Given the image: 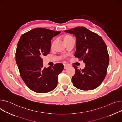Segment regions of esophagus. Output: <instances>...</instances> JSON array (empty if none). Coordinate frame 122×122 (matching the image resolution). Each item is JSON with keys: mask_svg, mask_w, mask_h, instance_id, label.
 I'll use <instances>...</instances> for the list:
<instances>
[{"mask_svg": "<svg viewBox=\"0 0 122 122\" xmlns=\"http://www.w3.org/2000/svg\"><path fill=\"white\" fill-rule=\"evenodd\" d=\"M68 66H69L68 65V64H64V69L67 68Z\"/></svg>", "mask_w": 122, "mask_h": 122, "instance_id": "obj_1", "label": "esophagus"}]
</instances>
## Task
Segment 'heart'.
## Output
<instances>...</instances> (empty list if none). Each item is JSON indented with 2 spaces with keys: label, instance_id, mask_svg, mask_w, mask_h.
<instances>
[{
  "label": "heart",
  "instance_id": "heart-1",
  "mask_svg": "<svg viewBox=\"0 0 122 122\" xmlns=\"http://www.w3.org/2000/svg\"><path fill=\"white\" fill-rule=\"evenodd\" d=\"M71 38H72V37H71V36H70V35H66L64 37V40H66L67 39Z\"/></svg>",
  "mask_w": 122,
  "mask_h": 122
}]
</instances>
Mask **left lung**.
<instances>
[{
	"mask_svg": "<svg viewBox=\"0 0 122 122\" xmlns=\"http://www.w3.org/2000/svg\"><path fill=\"white\" fill-rule=\"evenodd\" d=\"M73 34L76 38L74 56L86 63L85 67L78 69L72 78L73 85L81 90H92L97 88L106 76L109 58L107 46L97 34L83 26L64 31Z\"/></svg>",
	"mask_w": 122,
	"mask_h": 122,
	"instance_id": "obj_1",
	"label": "left lung"
}]
</instances>
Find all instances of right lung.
<instances>
[{
  "mask_svg": "<svg viewBox=\"0 0 122 122\" xmlns=\"http://www.w3.org/2000/svg\"><path fill=\"white\" fill-rule=\"evenodd\" d=\"M60 32L36 28L24 33L18 41L16 61L20 74L27 86L34 92L46 93L57 86L63 64L56 63L46 68L43 67L42 56L50 53L51 40Z\"/></svg>",
  "mask_w": 122,
  "mask_h": 122,
  "instance_id": "add662e5",
  "label": "right lung"
}]
</instances>
